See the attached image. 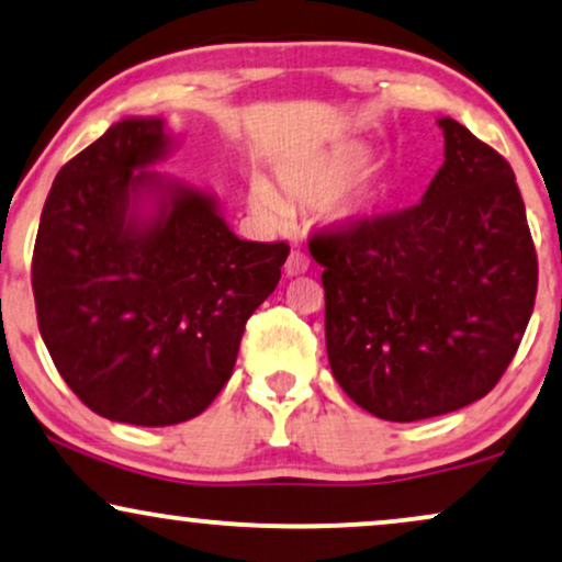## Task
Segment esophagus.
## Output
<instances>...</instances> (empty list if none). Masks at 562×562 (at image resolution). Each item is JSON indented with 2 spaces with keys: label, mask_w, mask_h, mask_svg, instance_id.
<instances>
[{
  "label": "esophagus",
  "mask_w": 562,
  "mask_h": 562,
  "mask_svg": "<svg viewBox=\"0 0 562 562\" xmlns=\"http://www.w3.org/2000/svg\"><path fill=\"white\" fill-rule=\"evenodd\" d=\"M308 267H311V259L305 257L303 251H293V254H290V257H288L285 272H288V277H297V274L308 272Z\"/></svg>",
  "instance_id": "1"
}]
</instances>
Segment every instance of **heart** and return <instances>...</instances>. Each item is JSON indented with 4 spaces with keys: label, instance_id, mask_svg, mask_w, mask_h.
I'll return each mask as SVG.
<instances>
[{
    "label": "heart",
    "instance_id": "obj_1",
    "mask_svg": "<svg viewBox=\"0 0 562 562\" xmlns=\"http://www.w3.org/2000/svg\"><path fill=\"white\" fill-rule=\"evenodd\" d=\"M373 162V150L363 142H334L316 153L293 155L277 168L282 194L303 207H322L331 202V217L339 225H352L368 217L381 196V183L359 179ZM254 202L272 210L274 199L265 187H254Z\"/></svg>",
    "mask_w": 562,
    "mask_h": 562
}]
</instances>
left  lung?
<instances>
[{"label": "left lung", "instance_id": "1", "mask_svg": "<svg viewBox=\"0 0 562 562\" xmlns=\"http://www.w3.org/2000/svg\"><path fill=\"white\" fill-rule=\"evenodd\" d=\"M415 207L311 238L324 267L326 355L345 394L415 423L485 396L521 345L537 254L506 158L453 119Z\"/></svg>", "mask_w": 562, "mask_h": 562}]
</instances>
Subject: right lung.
Instances as JSON below:
<instances>
[{"label":"right lung","instance_id":"obj_1","mask_svg":"<svg viewBox=\"0 0 562 562\" xmlns=\"http://www.w3.org/2000/svg\"><path fill=\"white\" fill-rule=\"evenodd\" d=\"M162 119L130 116L56 173L33 248L41 337L92 412L162 428L204 412L290 246L240 240L210 191L150 170Z\"/></svg>","mask_w":562,"mask_h":562}]
</instances>
